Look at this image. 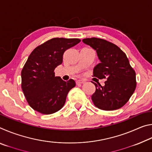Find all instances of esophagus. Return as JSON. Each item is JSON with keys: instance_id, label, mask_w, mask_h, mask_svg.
<instances>
[{"instance_id": "1", "label": "esophagus", "mask_w": 152, "mask_h": 152, "mask_svg": "<svg viewBox=\"0 0 152 152\" xmlns=\"http://www.w3.org/2000/svg\"><path fill=\"white\" fill-rule=\"evenodd\" d=\"M84 80H78L76 81V84L77 85H79V84H83V83H84Z\"/></svg>"}]
</instances>
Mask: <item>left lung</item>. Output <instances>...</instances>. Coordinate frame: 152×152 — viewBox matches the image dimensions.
<instances>
[{
    "label": "left lung",
    "instance_id": "8db88e82",
    "mask_svg": "<svg viewBox=\"0 0 152 152\" xmlns=\"http://www.w3.org/2000/svg\"><path fill=\"white\" fill-rule=\"evenodd\" d=\"M95 50L101 62L93 69L94 77L106 78L104 86L96 84L92 101L97 108L104 110L119 109L124 106L134 92L137 82L135 72L125 53L114 43L100 38L82 40Z\"/></svg>",
    "mask_w": 152,
    "mask_h": 152
}]
</instances>
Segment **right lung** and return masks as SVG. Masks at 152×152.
<instances>
[{
  "label": "right lung",
  "mask_w": 152,
  "mask_h": 152,
  "mask_svg": "<svg viewBox=\"0 0 152 152\" xmlns=\"http://www.w3.org/2000/svg\"><path fill=\"white\" fill-rule=\"evenodd\" d=\"M80 39L53 38L35 48L21 71V88L29 106L43 115L60 110L67 94L76 86L72 79L64 81L54 70L62 63L63 54Z\"/></svg>",
  "instance_id": "right-lung-1"
}]
</instances>
